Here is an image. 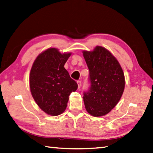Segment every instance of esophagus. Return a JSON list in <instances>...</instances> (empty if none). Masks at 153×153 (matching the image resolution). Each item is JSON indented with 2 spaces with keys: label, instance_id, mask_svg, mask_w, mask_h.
Here are the masks:
<instances>
[{
  "label": "esophagus",
  "instance_id": "1",
  "mask_svg": "<svg viewBox=\"0 0 153 153\" xmlns=\"http://www.w3.org/2000/svg\"><path fill=\"white\" fill-rule=\"evenodd\" d=\"M76 82H77V84H78V88H79H79L81 86V81L80 80H78Z\"/></svg>",
  "mask_w": 153,
  "mask_h": 153
}]
</instances>
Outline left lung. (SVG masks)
Returning <instances> with one entry per match:
<instances>
[{
	"instance_id": "1",
	"label": "left lung",
	"mask_w": 153,
	"mask_h": 153,
	"mask_svg": "<svg viewBox=\"0 0 153 153\" xmlns=\"http://www.w3.org/2000/svg\"><path fill=\"white\" fill-rule=\"evenodd\" d=\"M90 71L91 86L84 93L86 110L91 116L108 114L116 106L125 87L123 70L116 57L104 47L97 46L93 50L82 51Z\"/></svg>"
}]
</instances>
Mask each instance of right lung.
<instances>
[{
    "label": "right lung",
    "instance_id": "add662e5",
    "mask_svg": "<svg viewBox=\"0 0 153 153\" xmlns=\"http://www.w3.org/2000/svg\"><path fill=\"white\" fill-rule=\"evenodd\" d=\"M71 52L62 53L50 48L36 57L30 71V93L37 105L47 114L57 116L65 111L69 96L77 90V83L64 65Z\"/></svg>",
    "mask_w": 153,
    "mask_h": 153
}]
</instances>
